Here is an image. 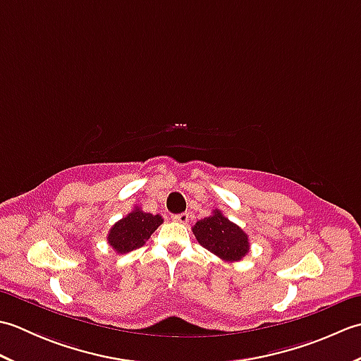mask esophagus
<instances>
[{
    "label": "esophagus",
    "instance_id": "1",
    "mask_svg": "<svg viewBox=\"0 0 361 361\" xmlns=\"http://www.w3.org/2000/svg\"><path fill=\"white\" fill-rule=\"evenodd\" d=\"M172 219H173V221H178V224H188V220H189V214H188V212L173 214Z\"/></svg>",
    "mask_w": 361,
    "mask_h": 361
}]
</instances>
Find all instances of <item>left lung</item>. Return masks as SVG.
<instances>
[{
  "label": "left lung",
  "instance_id": "obj_1",
  "mask_svg": "<svg viewBox=\"0 0 361 361\" xmlns=\"http://www.w3.org/2000/svg\"><path fill=\"white\" fill-rule=\"evenodd\" d=\"M192 233L203 248L226 262H237L250 251L247 233L228 220L219 209L212 211V216L198 220Z\"/></svg>",
  "mask_w": 361,
  "mask_h": 361
}]
</instances>
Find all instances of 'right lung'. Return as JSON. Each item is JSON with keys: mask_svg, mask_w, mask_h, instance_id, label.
<instances>
[{"mask_svg": "<svg viewBox=\"0 0 361 361\" xmlns=\"http://www.w3.org/2000/svg\"><path fill=\"white\" fill-rule=\"evenodd\" d=\"M161 224H163V217L159 214L153 216L136 206L132 212H128L126 217L111 226L106 240L114 251L126 255V252L141 248Z\"/></svg>", "mask_w": 361, "mask_h": 361, "instance_id": "obj_1", "label": "right lung"}]
</instances>
